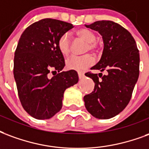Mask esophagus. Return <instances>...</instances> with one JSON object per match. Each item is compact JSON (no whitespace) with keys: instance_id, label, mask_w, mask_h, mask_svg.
I'll use <instances>...</instances> for the list:
<instances>
[{"instance_id":"34e87169","label":"esophagus","mask_w":149,"mask_h":149,"mask_svg":"<svg viewBox=\"0 0 149 149\" xmlns=\"http://www.w3.org/2000/svg\"><path fill=\"white\" fill-rule=\"evenodd\" d=\"M78 77H79L80 79H82V78L84 77V74L83 72H78Z\"/></svg>"}]
</instances>
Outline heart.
<instances>
[{
    "mask_svg": "<svg viewBox=\"0 0 149 149\" xmlns=\"http://www.w3.org/2000/svg\"><path fill=\"white\" fill-rule=\"evenodd\" d=\"M76 35L80 40L86 42L84 52H97L100 45L96 41V35L93 31L88 28H80L76 31ZM58 48L64 56H67L71 52L72 42L68 35L61 36L58 42ZM94 63V58L90 54L84 55L82 57L72 56L66 61L67 69L76 71H84Z\"/></svg>",
    "mask_w": 149,
    "mask_h": 149,
    "instance_id": "obj_1",
    "label": "heart"
}]
</instances>
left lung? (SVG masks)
Masks as SVG:
<instances>
[{
    "label": "left lung",
    "instance_id": "8db88e82",
    "mask_svg": "<svg viewBox=\"0 0 149 149\" xmlns=\"http://www.w3.org/2000/svg\"><path fill=\"white\" fill-rule=\"evenodd\" d=\"M85 26L99 31L104 43L101 59L91 69L106 70L107 74L86 72L95 88L84 97V105L95 118L108 119L122 112L130 101L139 77V50L132 35L118 24L101 20Z\"/></svg>",
    "mask_w": 149,
    "mask_h": 149
}]
</instances>
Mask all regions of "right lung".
<instances>
[{
	"mask_svg": "<svg viewBox=\"0 0 149 149\" xmlns=\"http://www.w3.org/2000/svg\"><path fill=\"white\" fill-rule=\"evenodd\" d=\"M72 27L67 22L43 19L27 27L19 40L13 74L22 107L36 119H49L60 111L65 89L78 82L75 70L61 72L65 58L58 46L61 36Z\"/></svg>",
	"mask_w": 149,
	"mask_h": 149,
	"instance_id": "add662e5",
	"label": "right lung"
}]
</instances>
